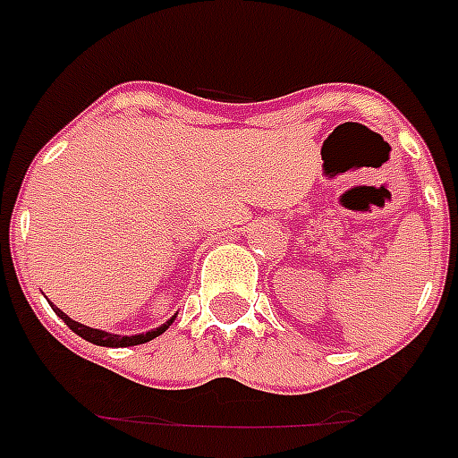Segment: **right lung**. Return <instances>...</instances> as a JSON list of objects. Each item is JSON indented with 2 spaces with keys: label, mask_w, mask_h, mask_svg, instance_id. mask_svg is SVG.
I'll return each instance as SVG.
<instances>
[{
  "label": "right lung",
  "mask_w": 458,
  "mask_h": 458,
  "mask_svg": "<svg viewBox=\"0 0 458 458\" xmlns=\"http://www.w3.org/2000/svg\"><path fill=\"white\" fill-rule=\"evenodd\" d=\"M54 307V305H51ZM54 312L61 317V319L65 321V327L71 328L72 333H78L80 338L89 340V343H94V345H101V347H131V345H141V343H148V340L158 338L160 333H165L167 328H170V324L174 321V317L172 319H167L165 324H160L158 328H153V331H146V333H137V335H118V333H108V331H101V328H91V327H84V324H80V321H72L71 317L65 312H61L58 307H54Z\"/></svg>",
  "instance_id": "add662e5"
}]
</instances>
